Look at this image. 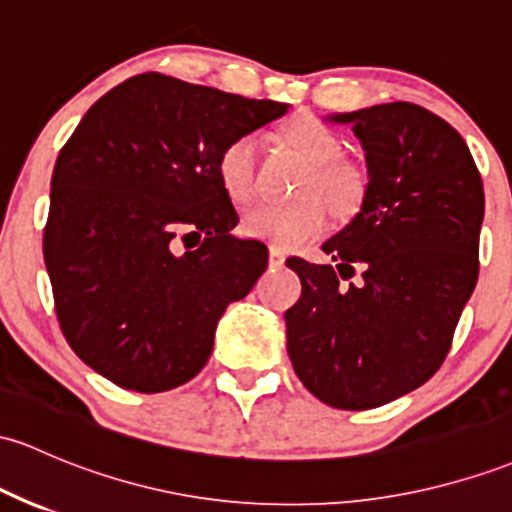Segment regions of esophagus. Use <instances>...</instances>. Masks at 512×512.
<instances>
[{"instance_id": "1", "label": "esophagus", "mask_w": 512, "mask_h": 512, "mask_svg": "<svg viewBox=\"0 0 512 512\" xmlns=\"http://www.w3.org/2000/svg\"><path fill=\"white\" fill-rule=\"evenodd\" d=\"M284 250H279V247H269V267H284Z\"/></svg>"}]
</instances>
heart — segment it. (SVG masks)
Masks as SVG:
<instances>
[{
	"mask_svg": "<svg viewBox=\"0 0 512 512\" xmlns=\"http://www.w3.org/2000/svg\"><path fill=\"white\" fill-rule=\"evenodd\" d=\"M286 140L308 162L296 184L299 199L289 204H262L247 211L243 233L274 247H294L323 233L328 209L335 218L352 216L367 194V174L342 160V138L328 123L301 116L286 126ZM218 182L233 204L247 206L257 196V136L233 138L218 157Z\"/></svg>",
	"mask_w": 512,
	"mask_h": 512,
	"instance_id": "heart-1",
	"label": "heart"
}]
</instances>
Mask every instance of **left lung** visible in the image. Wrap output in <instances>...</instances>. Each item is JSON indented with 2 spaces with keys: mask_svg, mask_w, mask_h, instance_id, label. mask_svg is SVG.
I'll return each mask as SVG.
<instances>
[{
  "mask_svg": "<svg viewBox=\"0 0 512 512\" xmlns=\"http://www.w3.org/2000/svg\"><path fill=\"white\" fill-rule=\"evenodd\" d=\"M362 140V209L323 245L338 265L289 257L301 299L286 350L313 396L367 411L418 389L445 362L479 279L484 184L464 138L408 101L338 114Z\"/></svg>",
  "mask_w": 512,
  "mask_h": 512,
  "instance_id": "obj_1",
  "label": "left lung"
}]
</instances>
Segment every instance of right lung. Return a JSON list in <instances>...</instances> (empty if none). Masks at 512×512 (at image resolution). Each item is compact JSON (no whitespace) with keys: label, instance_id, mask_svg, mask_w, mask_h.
<instances>
[{"label":"right lung","instance_id":"right-lung-1","mask_svg":"<svg viewBox=\"0 0 512 512\" xmlns=\"http://www.w3.org/2000/svg\"><path fill=\"white\" fill-rule=\"evenodd\" d=\"M284 114L160 72L84 114L50 179L43 257L60 330L94 372L160 393L206 367L218 318L267 269L265 243L230 235L218 157Z\"/></svg>","mask_w":512,"mask_h":512}]
</instances>
